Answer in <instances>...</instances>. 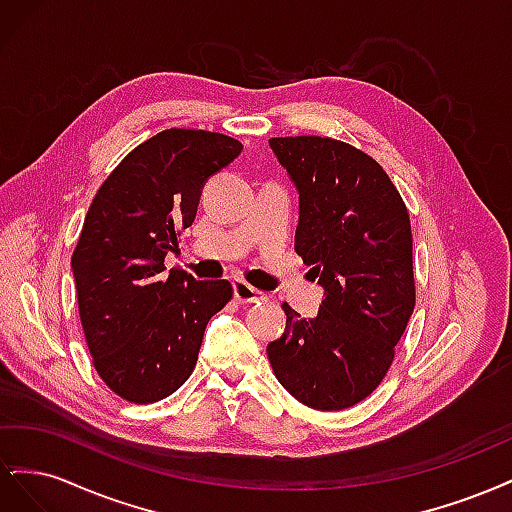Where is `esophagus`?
Here are the masks:
<instances>
[{"instance_id":"34e87169","label":"esophagus","mask_w":512,"mask_h":512,"mask_svg":"<svg viewBox=\"0 0 512 512\" xmlns=\"http://www.w3.org/2000/svg\"><path fill=\"white\" fill-rule=\"evenodd\" d=\"M232 288H235V299L239 303H258V301H265L267 299L265 292L250 286V284L243 282V280L232 282Z\"/></svg>"}]
</instances>
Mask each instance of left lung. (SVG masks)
I'll use <instances>...</instances> for the list:
<instances>
[{"label":"left lung","mask_w":512,"mask_h":512,"mask_svg":"<svg viewBox=\"0 0 512 512\" xmlns=\"http://www.w3.org/2000/svg\"><path fill=\"white\" fill-rule=\"evenodd\" d=\"M269 145L299 190L294 250L324 301L316 318L284 303L286 331L267 354L294 399L344 410L376 391L414 312L408 209L382 166L348 143L282 136Z\"/></svg>","instance_id":"obj_1"}]
</instances>
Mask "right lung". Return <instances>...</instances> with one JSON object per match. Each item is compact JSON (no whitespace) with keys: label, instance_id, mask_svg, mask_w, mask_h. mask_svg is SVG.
I'll return each instance as SVG.
<instances>
[{"label":"right lung","instance_id":"add662e5","mask_svg":"<svg viewBox=\"0 0 512 512\" xmlns=\"http://www.w3.org/2000/svg\"><path fill=\"white\" fill-rule=\"evenodd\" d=\"M241 149L218 132H158L119 162L85 215L72 254L83 333L98 376L132 404L190 378L207 322L232 299L230 282L166 275L164 258L179 250L207 179Z\"/></svg>","mask_w":512,"mask_h":512}]
</instances>
